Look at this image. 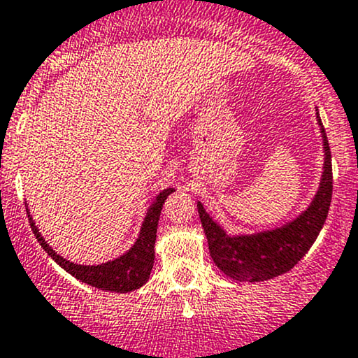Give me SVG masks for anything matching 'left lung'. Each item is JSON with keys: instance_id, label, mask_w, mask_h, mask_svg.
<instances>
[{"instance_id": "1", "label": "left lung", "mask_w": 358, "mask_h": 358, "mask_svg": "<svg viewBox=\"0 0 358 358\" xmlns=\"http://www.w3.org/2000/svg\"><path fill=\"white\" fill-rule=\"evenodd\" d=\"M324 146V171L320 190L308 210L285 226L250 236H227L197 202V209L209 243L210 257L217 268L239 282H262L289 272L308 253L328 217L333 194L331 151L317 113Z\"/></svg>"}]
</instances>
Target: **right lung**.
I'll list each match as a JSON object with an SVG mask.
<instances>
[{
    "label": "right lung",
    "instance_id": "right-lung-1",
    "mask_svg": "<svg viewBox=\"0 0 358 358\" xmlns=\"http://www.w3.org/2000/svg\"><path fill=\"white\" fill-rule=\"evenodd\" d=\"M171 192V188H166V190L159 192V195H156L155 202L149 206L143 227H141L139 238H137L134 246L127 253L122 255V257L112 262L101 263V265H76V263L64 260L38 234L34 219L29 215L30 227H32L35 238L41 243L42 248L47 251V255L59 266H62L66 272L76 277L78 280L85 282V284L92 285V287L110 290V292H131V290L143 287L148 282L149 273H151L152 263H155V243L159 214L161 209H163L164 200H166Z\"/></svg>",
    "mask_w": 358,
    "mask_h": 358
}]
</instances>
